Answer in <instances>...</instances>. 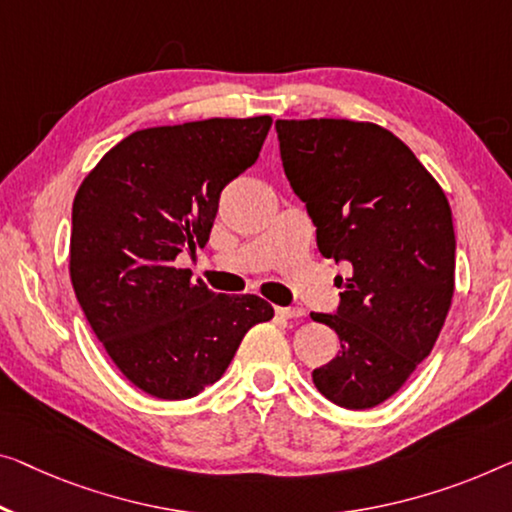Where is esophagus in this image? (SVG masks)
Instances as JSON below:
<instances>
[{
	"label": "esophagus",
	"instance_id": "obj_1",
	"mask_svg": "<svg viewBox=\"0 0 512 512\" xmlns=\"http://www.w3.org/2000/svg\"><path fill=\"white\" fill-rule=\"evenodd\" d=\"M280 317L285 319H294V317H303V308H296V305H285V308H276Z\"/></svg>",
	"mask_w": 512,
	"mask_h": 512
}]
</instances>
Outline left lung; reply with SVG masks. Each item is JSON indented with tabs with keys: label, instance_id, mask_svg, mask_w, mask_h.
Returning a JSON list of instances; mask_svg holds the SVG:
<instances>
[{
	"label": "left lung",
	"instance_id": "left-lung-1",
	"mask_svg": "<svg viewBox=\"0 0 512 512\" xmlns=\"http://www.w3.org/2000/svg\"><path fill=\"white\" fill-rule=\"evenodd\" d=\"M276 131L319 253L352 264L333 315L312 312L340 338L312 381L340 407H377L432 352L451 308V207L414 151L377 124L278 119Z\"/></svg>",
	"mask_w": 512,
	"mask_h": 512
}]
</instances>
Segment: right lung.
Returning <instances> with one entry per match:
<instances>
[{"instance_id": "right-lung-1", "label": "right lung", "mask_w": 512, "mask_h": 512, "mask_svg": "<svg viewBox=\"0 0 512 512\" xmlns=\"http://www.w3.org/2000/svg\"><path fill=\"white\" fill-rule=\"evenodd\" d=\"M271 117L135 131L87 174L73 202L71 282L114 365L160 400L223 377L243 335L269 322L255 294H216L179 253L209 241L223 188L255 163Z\"/></svg>"}]
</instances>
